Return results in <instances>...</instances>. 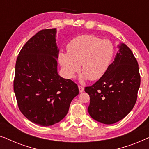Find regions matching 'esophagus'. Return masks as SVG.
Masks as SVG:
<instances>
[{
  "label": "esophagus",
  "instance_id": "34e87169",
  "mask_svg": "<svg viewBox=\"0 0 149 149\" xmlns=\"http://www.w3.org/2000/svg\"><path fill=\"white\" fill-rule=\"evenodd\" d=\"M79 91L80 92H83L84 91V87L83 86H81V85H79Z\"/></svg>",
  "mask_w": 149,
  "mask_h": 149
}]
</instances>
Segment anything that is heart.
<instances>
[{
	"instance_id": "b5f03b06",
	"label": "heart",
	"mask_w": 149,
	"mask_h": 149,
	"mask_svg": "<svg viewBox=\"0 0 149 149\" xmlns=\"http://www.w3.org/2000/svg\"><path fill=\"white\" fill-rule=\"evenodd\" d=\"M67 53L58 54L59 62L67 78L72 79L80 71L82 79L97 81L109 70L115 48L109 40L91 34H83L71 39L66 45Z\"/></svg>"
}]
</instances>
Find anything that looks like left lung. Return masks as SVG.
Segmentation results:
<instances>
[{
	"mask_svg": "<svg viewBox=\"0 0 149 149\" xmlns=\"http://www.w3.org/2000/svg\"><path fill=\"white\" fill-rule=\"evenodd\" d=\"M119 47L107 73L85 88L90 97L89 115L108 125L123 119L132 111L140 85L139 67L133 53L123 43Z\"/></svg>",
	"mask_w": 149,
	"mask_h": 149,
	"instance_id": "1",
	"label": "left lung"
}]
</instances>
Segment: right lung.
I'll list each match as a JSON object with an SVG mask.
<instances>
[{
  "label": "right lung",
  "instance_id": "add662e5",
  "mask_svg": "<svg viewBox=\"0 0 149 149\" xmlns=\"http://www.w3.org/2000/svg\"><path fill=\"white\" fill-rule=\"evenodd\" d=\"M56 29L41 30L22 48L15 64L13 89L18 107L32 123L49 126L68 113L79 94L77 85L57 71Z\"/></svg>",
  "mask_w": 149,
  "mask_h": 149
}]
</instances>
